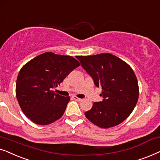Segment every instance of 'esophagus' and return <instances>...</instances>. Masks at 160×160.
Returning <instances> with one entry per match:
<instances>
[{
    "label": "esophagus",
    "mask_w": 160,
    "mask_h": 160,
    "mask_svg": "<svg viewBox=\"0 0 160 160\" xmlns=\"http://www.w3.org/2000/svg\"><path fill=\"white\" fill-rule=\"evenodd\" d=\"M72 98H73V99H74V100H76V101H78V102L82 101V99H80V98L77 97L76 96H73V97H72Z\"/></svg>",
    "instance_id": "34e87169"
}]
</instances>
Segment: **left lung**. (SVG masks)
Masks as SVG:
<instances>
[{
  "mask_svg": "<svg viewBox=\"0 0 160 160\" xmlns=\"http://www.w3.org/2000/svg\"><path fill=\"white\" fill-rule=\"evenodd\" d=\"M82 68L102 88L103 101L93 102L85 116L101 128L108 129L123 122L133 111L138 97L137 78L128 63L110 53L80 56Z\"/></svg>",
  "mask_w": 160,
  "mask_h": 160,
  "instance_id": "1",
  "label": "left lung"
}]
</instances>
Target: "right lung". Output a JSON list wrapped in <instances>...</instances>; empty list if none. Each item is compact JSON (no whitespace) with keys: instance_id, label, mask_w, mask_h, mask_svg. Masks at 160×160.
Wrapping results in <instances>:
<instances>
[{"instance_id":"1","label":"right lung","mask_w":160,"mask_h":160,"mask_svg":"<svg viewBox=\"0 0 160 160\" xmlns=\"http://www.w3.org/2000/svg\"><path fill=\"white\" fill-rule=\"evenodd\" d=\"M69 55L47 52L21 68L16 82V97L25 116L33 123L48 125L62 117L69 97L55 93L52 88L80 66Z\"/></svg>"}]
</instances>
